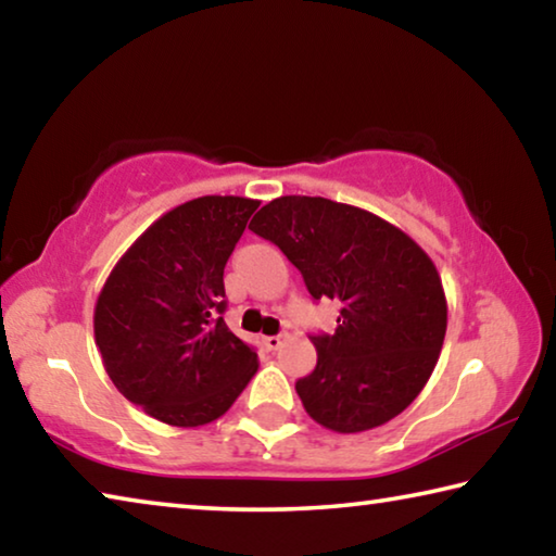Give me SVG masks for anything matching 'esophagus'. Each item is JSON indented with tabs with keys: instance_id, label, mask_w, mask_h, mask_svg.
Instances as JSON below:
<instances>
[{
	"instance_id": "34e87169",
	"label": "esophagus",
	"mask_w": 556,
	"mask_h": 556,
	"mask_svg": "<svg viewBox=\"0 0 556 556\" xmlns=\"http://www.w3.org/2000/svg\"><path fill=\"white\" fill-rule=\"evenodd\" d=\"M281 343H285V336H267V338H265V348H267V351H279Z\"/></svg>"
}]
</instances>
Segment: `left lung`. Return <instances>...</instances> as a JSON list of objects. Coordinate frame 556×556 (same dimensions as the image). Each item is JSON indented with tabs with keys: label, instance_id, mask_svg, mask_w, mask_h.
<instances>
[{
	"label": "left lung",
	"instance_id": "1",
	"mask_svg": "<svg viewBox=\"0 0 556 556\" xmlns=\"http://www.w3.org/2000/svg\"><path fill=\"white\" fill-rule=\"evenodd\" d=\"M250 230L285 252L316 301L341 304L336 333L312 336L314 372L296 382L308 417L357 434L407 409L446 336V294L427 252L375 213L321 195H281Z\"/></svg>",
	"mask_w": 556,
	"mask_h": 556
}]
</instances>
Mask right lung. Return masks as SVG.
I'll return each instance as SVG.
<instances>
[{
    "label": "right lung",
    "instance_id": "right-lung-1",
    "mask_svg": "<svg viewBox=\"0 0 556 556\" xmlns=\"http://www.w3.org/2000/svg\"><path fill=\"white\" fill-rule=\"evenodd\" d=\"M257 205L240 195L176 205L131 242L100 291L102 365L164 425H211L257 372V353L223 321L225 262Z\"/></svg>",
    "mask_w": 556,
    "mask_h": 556
}]
</instances>
